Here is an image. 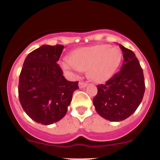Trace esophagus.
Wrapping results in <instances>:
<instances>
[{"mask_svg":"<svg viewBox=\"0 0 160 160\" xmlns=\"http://www.w3.org/2000/svg\"><path fill=\"white\" fill-rule=\"evenodd\" d=\"M87 85H88V83H87L86 82H83V81L79 82V88H85V87H87Z\"/></svg>","mask_w":160,"mask_h":160,"instance_id":"esophagus-1","label":"esophagus"}]
</instances>
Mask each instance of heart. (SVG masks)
<instances>
[{"label":"heart","mask_w":160,"mask_h":160,"mask_svg":"<svg viewBox=\"0 0 160 160\" xmlns=\"http://www.w3.org/2000/svg\"><path fill=\"white\" fill-rule=\"evenodd\" d=\"M122 59V51L119 48L101 44L76 50L71 59L63 58L59 64L71 75L77 76L81 70H88L92 80L104 83L114 75Z\"/></svg>","instance_id":"heart-1"}]
</instances>
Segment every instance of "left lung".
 <instances>
[{
    "instance_id": "8db88e82",
    "label": "left lung",
    "mask_w": 160,
    "mask_h": 160,
    "mask_svg": "<svg viewBox=\"0 0 160 160\" xmlns=\"http://www.w3.org/2000/svg\"><path fill=\"white\" fill-rule=\"evenodd\" d=\"M123 53L120 71L104 84L98 85L93 104L97 112L111 122H120L132 115L145 93L143 71L132 50L119 44Z\"/></svg>"
}]
</instances>
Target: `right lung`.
<instances>
[{
    "mask_svg": "<svg viewBox=\"0 0 160 160\" xmlns=\"http://www.w3.org/2000/svg\"><path fill=\"white\" fill-rule=\"evenodd\" d=\"M64 46L43 45L25 58L19 77L21 105L33 121L51 125L65 116L78 89V82L68 81L57 62Z\"/></svg>",
    "mask_w": 160,
    "mask_h": 160,
    "instance_id": "obj_1",
    "label": "right lung"
}]
</instances>
